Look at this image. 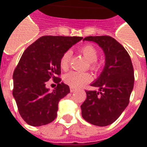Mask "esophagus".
Instances as JSON below:
<instances>
[{
  "mask_svg": "<svg viewBox=\"0 0 147 147\" xmlns=\"http://www.w3.org/2000/svg\"><path fill=\"white\" fill-rule=\"evenodd\" d=\"M76 88H75V87H72V86H71L70 87V91L71 92H74V91H76Z\"/></svg>",
  "mask_w": 147,
  "mask_h": 147,
  "instance_id": "esophagus-1",
  "label": "esophagus"
}]
</instances>
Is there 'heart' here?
I'll use <instances>...</instances> for the list:
<instances>
[{
	"label": "heart",
	"mask_w": 147,
	"mask_h": 147,
	"mask_svg": "<svg viewBox=\"0 0 147 147\" xmlns=\"http://www.w3.org/2000/svg\"><path fill=\"white\" fill-rule=\"evenodd\" d=\"M80 52L83 53L87 61L90 62V65L92 68H98V64L97 59L98 57V49L92 45L86 44L80 48ZM71 52L67 50L61 56L60 65L63 70H67L69 67ZM64 82L72 87H79L86 84L91 80V76L88 72H80V71H71L64 76Z\"/></svg>",
	"instance_id": "b5f03b06"
}]
</instances>
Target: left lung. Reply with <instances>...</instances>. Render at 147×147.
<instances>
[{"label": "left lung", "instance_id": "1", "mask_svg": "<svg viewBox=\"0 0 147 147\" xmlns=\"http://www.w3.org/2000/svg\"><path fill=\"white\" fill-rule=\"evenodd\" d=\"M86 41L96 42L105 55V66L91 86L99 91L86 90L81 105L82 117L96 126L109 125L118 119L129 104L134 86V68L128 53L110 36H89Z\"/></svg>", "mask_w": 147, "mask_h": 147}]
</instances>
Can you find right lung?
Segmentation results:
<instances>
[{
    "mask_svg": "<svg viewBox=\"0 0 147 147\" xmlns=\"http://www.w3.org/2000/svg\"><path fill=\"white\" fill-rule=\"evenodd\" d=\"M82 37L42 36L29 45L13 72V90L18 110L31 126L51 123L57 117L58 103L70 92L69 86L61 83V56ZM53 79L58 86L52 92L46 82Z\"/></svg>",
    "mask_w": 147,
    "mask_h": 147,
    "instance_id": "obj_1",
    "label": "right lung"
}]
</instances>
